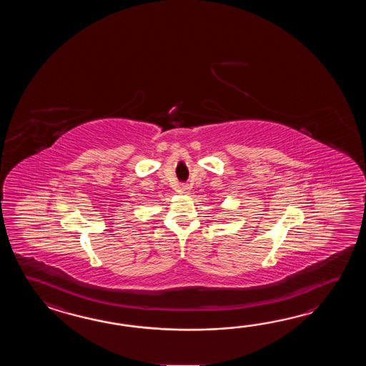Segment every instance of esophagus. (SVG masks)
I'll list each match as a JSON object with an SVG mask.
<instances>
[{"instance_id":"esophagus-1","label":"esophagus","mask_w":366,"mask_h":366,"mask_svg":"<svg viewBox=\"0 0 366 366\" xmlns=\"http://www.w3.org/2000/svg\"><path fill=\"white\" fill-rule=\"evenodd\" d=\"M179 192L182 194H188L189 192V187L187 186V184H182L179 187Z\"/></svg>"}]
</instances>
